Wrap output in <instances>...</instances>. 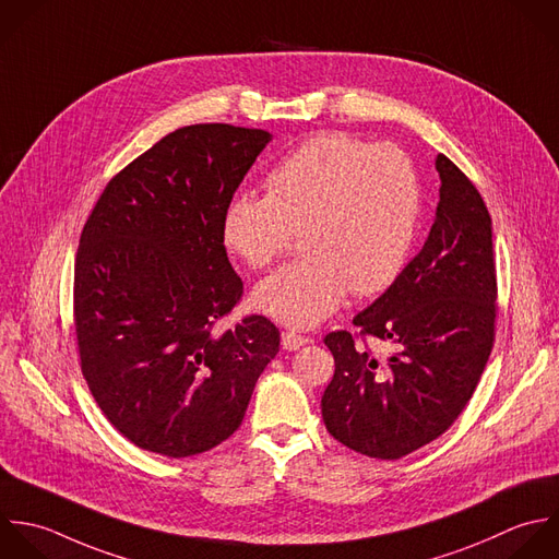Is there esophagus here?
<instances>
[{
    "instance_id": "obj_1",
    "label": "esophagus",
    "mask_w": 559,
    "mask_h": 559,
    "mask_svg": "<svg viewBox=\"0 0 559 559\" xmlns=\"http://www.w3.org/2000/svg\"><path fill=\"white\" fill-rule=\"evenodd\" d=\"M307 342H309V340H307L305 335H298V333H294V331L283 333V348H285V350H298V348H302Z\"/></svg>"
}]
</instances>
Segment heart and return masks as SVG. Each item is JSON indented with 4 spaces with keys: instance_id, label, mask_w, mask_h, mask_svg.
Returning <instances> with one entry per match:
<instances>
[{
    "instance_id": "obj_1",
    "label": "heart",
    "mask_w": 559,
    "mask_h": 559,
    "mask_svg": "<svg viewBox=\"0 0 559 559\" xmlns=\"http://www.w3.org/2000/svg\"><path fill=\"white\" fill-rule=\"evenodd\" d=\"M420 217L414 163L396 145L324 132L267 176V195L239 193L224 211V241L254 270L270 267L300 233L302 259L254 289V307L287 326H316L348 289L370 296L405 265Z\"/></svg>"
}]
</instances>
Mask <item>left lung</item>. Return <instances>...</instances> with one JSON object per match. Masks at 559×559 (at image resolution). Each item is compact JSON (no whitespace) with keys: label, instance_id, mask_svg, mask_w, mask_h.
Instances as JSON below:
<instances>
[{"label":"left lung","instance_id":"left-lung-1","mask_svg":"<svg viewBox=\"0 0 559 559\" xmlns=\"http://www.w3.org/2000/svg\"><path fill=\"white\" fill-rule=\"evenodd\" d=\"M440 202L423 250L368 309L359 335L394 344L390 357L355 346L348 331L324 344L335 374L322 396L329 433L377 460H401L440 438L471 401L495 346L492 219L471 178L438 154Z\"/></svg>","mask_w":559,"mask_h":559}]
</instances>
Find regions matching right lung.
Returning a JSON list of instances; mask_svg holds the SVG:
<instances>
[{
  "mask_svg": "<svg viewBox=\"0 0 559 559\" xmlns=\"http://www.w3.org/2000/svg\"><path fill=\"white\" fill-rule=\"evenodd\" d=\"M272 139L230 123L185 126L110 178L75 254L73 326L82 377L134 447L191 457L228 440L276 357L263 316L215 324L243 294L224 211Z\"/></svg>",
  "mask_w": 559,
  "mask_h": 559,
  "instance_id": "add662e5",
  "label": "right lung"
}]
</instances>
